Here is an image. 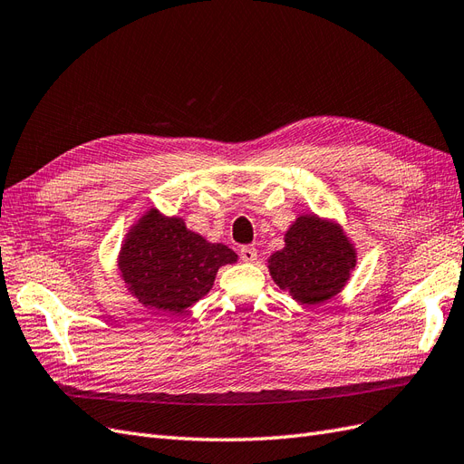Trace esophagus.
Returning <instances> with one entry per match:
<instances>
[{"label":"esophagus","mask_w":464,"mask_h":464,"mask_svg":"<svg viewBox=\"0 0 464 464\" xmlns=\"http://www.w3.org/2000/svg\"><path fill=\"white\" fill-rule=\"evenodd\" d=\"M240 256H242V259H244L246 263H254V261L257 259V249H256L254 246H244V247L240 249Z\"/></svg>","instance_id":"esophagus-1"}]
</instances>
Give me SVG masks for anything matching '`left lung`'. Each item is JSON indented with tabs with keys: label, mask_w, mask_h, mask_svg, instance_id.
<instances>
[{
	"label": "left lung",
	"mask_w": 464,
	"mask_h": 464,
	"mask_svg": "<svg viewBox=\"0 0 464 464\" xmlns=\"http://www.w3.org/2000/svg\"><path fill=\"white\" fill-rule=\"evenodd\" d=\"M271 278L292 300L325 304L343 292L358 263L353 240L336 220L300 215L285 234V247L266 261Z\"/></svg>",
	"instance_id": "1"
}]
</instances>
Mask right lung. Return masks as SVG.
Segmentation results:
<instances>
[{
    "label": "right lung",
    "instance_id": "obj_1",
    "mask_svg": "<svg viewBox=\"0 0 464 464\" xmlns=\"http://www.w3.org/2000/svg\"><path fill=\"white\" fill-rule=\"evenodd\" d=\"M237 256L191 232L184 218L149 208L125 234L118 271L125 288L149 310L181 314L215 285L220 266Z\"/></svg>",
    "mask_w": 464,
    "mask_h": 464
}]
</instances>
